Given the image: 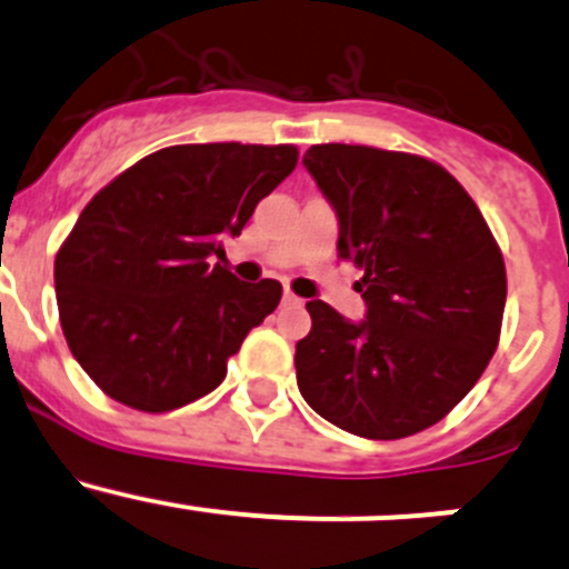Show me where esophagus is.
<instances>
[{
	"label": "esophagus",
	"instance_id": "esophagus-1",
	"mask_svg": "<svg viewBox=\"0 0 569 569\" xmlns=\"http://www.w3.org/2000/svg\"><path fill=\"white\" fill-rule=\"evenodd\" d=\"M283 302H286V306H302V300H300V297H297V295H291L289 289L283 291Z\"/></svg>",
	"mask_w": 569,
	"mask_h": 569
}]
</instances>
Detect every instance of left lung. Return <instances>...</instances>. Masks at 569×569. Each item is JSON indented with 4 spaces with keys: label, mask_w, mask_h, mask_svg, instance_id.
<instances>
[{
    "label": "left lung",
    "mask_w": 569,
    "mask_h": 569,
    "mask_svg": "<svg viewBox=\"0 0 569 569\" xmlns=\"http://www.w3.org/2000/svg\"><path fill=\"white\" fill-rule=\"evenodd\" d=\"M338 217V258L363 269L366 319L311 300L297 341L302 399L343 432L399 440L476 386L501 336L507 269L455 176L423 157L327 142L302 157Z\"/></svg>",
    "instance_id": "obj_1"
}]
</instances>
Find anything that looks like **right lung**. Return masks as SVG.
Listing matches in <instances>:
<instances>
[{
	"label": "right lung",
	"mask_w": 569,
	"mask_h": 569,
	"mask_svg": "<svg viewBox=\"0 0 569 569\" xmlns=\"http://www.w3.org/2000/svg\"><path fill=\"white\" fill-rule=\"evenodd\" d=\"M295 168V146H173L84 206L54 258V289L68 347L101 391L168 412L226 380L283 289L209 261Z\"/></svg>",
	"instance_id": "right-lung-1"
}]
</instances>
